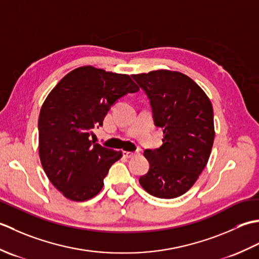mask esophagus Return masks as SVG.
<instances>
[{
  "instance_id": "esophagus-1",
  "label": "esophagus",
  "mask_w": 259,
  "mask_h": 259,
  "mask_svg": "<svg viewBox=\"0 0 259 259\" xmlns=\"http://www.w3.org/2000/svg\"><path fill=\"white\" fill-rule=\"evenodd\" d=\"M123 155H124V157H126V158H134V157H136L137 155H139V151H124L123 152Z\"/></svg>"
}]
</instances>
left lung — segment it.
<instances>
[{"label": "left lung", "mask_w": 259, "mask_h": 259, "mask_svg": "<svg viewBox=\"0 0 259 259\" xmlns=\"http://www.w3.org/2000/svg\"><path fill=\"white\" fill-rule=\"evenodd\" d=\"M133 78L150 99L155 124L163 130L162 146L144 152L150 169L139 183L155 197H179L194 186L210 156L211 102L194 80L178 71L156 70Z\"/></svg>", "instance_id": "left-lung-1"}]
</instances>
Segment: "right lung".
Returning a JSON list of instances; mask_svg holds the SVG:
<instances>
[{"label": "right lung", "instance_id": "add662e5", "mask_svg": "<svg viewBox=\"0 0 259 259\" xmlns=\"http://www.w3.org/2000/svg\"><path fill=\"white\" fill-rule=\"evenodd\" d=\"M139 91L128 74L85 65L59 81L38 117V155L49 180L73 201L97 196L122 151L90 140L109 109L126 93Z\"/></svg>", "mask_w": 259, "mask_h": 259}]
</instances>
